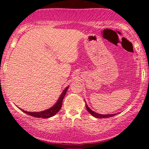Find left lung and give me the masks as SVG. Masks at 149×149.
<instances>
[{
  "label": "left lung",
  "mask_w": 149,
  "mask_h": 149,
  "mask_svg": "<svg viewBox=\"0 0 149 149\" xmlns=\"http://www.w3.org/2000/svg\"><path fill=\"white\" fill-rule=\"evenodd\" d=\"M85 107H86V109L87 110V111L89 112V113L91 114V115L93 116V117H95V118H109V117H113V116H115L117 115V113L115 114H109V115H102V114H99V113H95L94 111H93L92 110L90 109V108H89L88 106H87V104H86V102H85Z\"/></svg>",
  "instance_id": "8db88e82"
}]
</instances>
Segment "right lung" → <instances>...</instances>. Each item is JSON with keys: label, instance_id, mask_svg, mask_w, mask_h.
I'll use <instances>...</instances> for the list:
<instances>
[{"label": "right lung", "instance_id": "right-lung-1", "mask_svg": "<svg viewBox=\"0 0 149 149\" xmlns=\"http://www.w3.org/2000/svg\"><path fill=\"white\" fill-rule=\"evenodd\" d=\"M68 87H69L68 86L66 87V88L64 89V91H62V93H61L60 96L59 97V98L58 100V101L56 102V103L52 107L45 110V111H40V112H28V111H24V110H22V109H19H19L21 110L22 111H23L24 113H25L27 114V115H29L34 117L45 118H45L52 117L55 115H56V114L58 113V112L60 111L61 108H62L63 99H64L65 95H66V91L68 90Z\"/></svg>", "mask_w": 149, "mask_h": 149}]
</instances>
